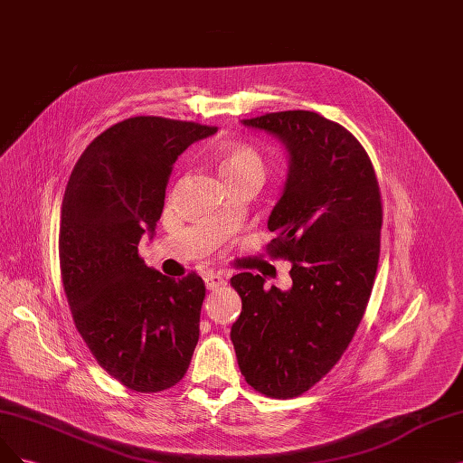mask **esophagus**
<instances>
[{"label": "esophagus", "instance_id": "esophagus-1", "mask_svg": "<svg viewBox=\"0 0 463 463\" xmlns=\"http://www.w3.org/2000/svg\"><path fill=\"white\" fill-rule=\"evenodd\" d=\"M204 283H206V289L216 291V289H220V287L226 285V276L209 272V274H204Z\"/></svg>", "mask_w": 463, "mask_h": 463}]
</instances>
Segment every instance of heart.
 Segmentation results:
<instances>
[{"label":"heart","instance_id":"b5f03b06","mask_svg":"<svg viewBox=\"0 0 463 463\" xmlns=\"http://www.w3.org/2000/svg\"><path fill=\"white\" fill-rule=\"evenodd\" d=\"M218 168L224 180L245 176V174H264V158L257 147L249 143H222L216 151Z\"/></svg>","mask_w":463,"mask_h":463}]
</instances>
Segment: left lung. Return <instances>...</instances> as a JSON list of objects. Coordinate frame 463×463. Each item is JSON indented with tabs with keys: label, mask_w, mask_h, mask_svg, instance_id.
<instances>
[{
	"label": "left lung",
	"mask_w": 463,
	"mask_h": 463,
	"mask_svg": "<svg viewBox=\"0 0 463 463\" xmlns=\"http://www.w3.org/2000/svg\"><path fill=\"white\" fill-rule=\"evenodd\" d=\"M276 134L291 156L268 220L269 259L293 262L289 291L262 276H233L241 316L232 343L247 383L269 398L307 392L341 360L362 322L381 250L383 204L362 143L312 110L245 118Z\"/></svg>",
	"instance_id": "1"
}]
</instances>
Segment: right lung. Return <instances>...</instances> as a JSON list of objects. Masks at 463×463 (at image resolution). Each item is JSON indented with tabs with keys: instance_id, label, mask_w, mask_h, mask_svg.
<instances>
[{
	"instance_id": "obj_1",
	"label": "right lung",
	"mask_w": 463,
	"mask_h": 463,
	"mask_svg": "<svg viewBox=\"0 0 463 463\" xmlns=\"http://www.w3.org/2000/svg\"><path fill=\"white\" fill-rule=\"evenodd\" d=\"M216 130L163 117L113 124L80 155L62 197L59 262L74 326L101 368L137 392L176 385L199 341L203 278L163 276L137 247L163 214L178 155Z\"/></svg>"
}]
</instances>
